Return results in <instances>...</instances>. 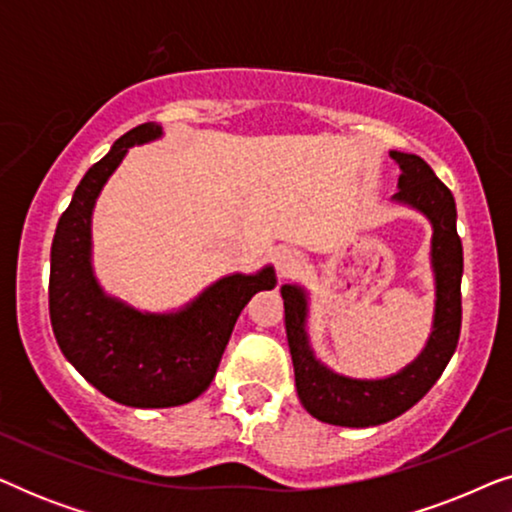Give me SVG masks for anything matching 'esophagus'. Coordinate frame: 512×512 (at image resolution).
Instances as JSON below:
<instances>
[{"instance_id":"esophagus-1","label":"esophagus","mask_w":512,"mask_h":512,"mask_svg":"<svg viewBox=\"0 0 512 512\" xmlns=\"http://www.w3.org/2000/svg\"><path fill=\"white\" fill-rule=\"evenodd\" d=\"M298 261H300V254L291 247H279V249H275V254H272V263H275L279 277H284L286 272H291L293 268H296Z\"/></svg>"}]
</instances>
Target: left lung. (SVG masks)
<instances>
[{
    "label": "left lung",
    "mask_w": 512,
    "mask_h": 512,
    "mask_svg": "<svg viewBox=\"0 0 512 512\" xmlns=\"http://www.w3.org/2000/svg\"><path fill=\"white\" fill-rule=\"evenodd\" d=\"M398 163L396 205L415 209L431 226L429 265L433 275L431 333L415 359L387 377H352L326 366L310 340V291L298 282L282 284L286 338L303 408L319 422L366 429L410 410L429 391L459 342L464 251L457 235V205L436 172L415 153L389 151Z\"/></svg>",
    "instance_id": "obj_1"
}]
</instances>
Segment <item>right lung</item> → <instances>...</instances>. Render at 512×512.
<instances>
[{
    "label": "right lung",
    "mask_w": 512,
    "mask_h": 512,
    "mask_svg": "<svg viewBox=\"0 0 512 512\" xmlns=\"http://www.w3.org/2000/svg\"><path fill=\"white\" fill-rule=\"evenodd\" d=\"M163 135L158 123L137 125L83 174L55 228L48 284L51 326L65 359L111 401L144 410L198 398L214 380L244 305L277 284L270 263L256 272H230L163 312L130 305L100 284L93 265L97 198L132 146Z\"/></svg>",
    "instance_id": "obj_1"
}]
</instances>
